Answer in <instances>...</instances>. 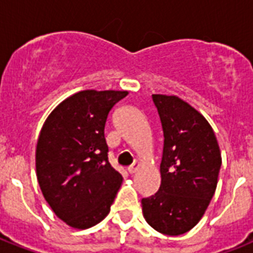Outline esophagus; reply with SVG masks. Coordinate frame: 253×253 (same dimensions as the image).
Masks as SVG:
<instances>
[{"label": "esophagus", "instance_id": "1", "mask_svg": "<svg viewBox=\"0 0 253 253\" xmlns=\"http://www.w3.org/2000/svg\"><path fill=\"white\" fill-rule=\"evenodd\" d=\"M139 166H140V164H139V162H135L132 166H130L128 168H127V172L130 173V174H134V173H136V170L139 169Z\"/></svg>", "mask_w": 253, "mask_h": 253}]
</instances>
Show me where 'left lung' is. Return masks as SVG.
<instances>
[{
	"mask_svg": "<svg viewBox=\"0 0 253 253\" xmlns=\"http://www.w3.org/2000/svg\"><path fill=\"white\" fill-rule=\"evenodd\" d=\"M164 147L162 184L143 198L147 223L164 235L177 236L196 226L218 184L222 158L215 134L202 114L176 95L152 94Z\"/></svg>",
	"mask_w": 253,
	"mask_h": 253,
	"instance_id": "1",
	"label": "left lung"
}]
</instances>
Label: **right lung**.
I'll return each mask as SVG.
<instances>
[{"label": "right lung", "instance_id": "obj_1", "mask_svg": "<svg viewBox=\"0 0 253 253\" xmlns=\"http://www.w3.org/2000/svg\"><path fill=\"white\" fill-rule=\"evenodd\" d=\"M128 91L83 90L64 99L45 119L38 139L37 177L53 212L84 230L110 211L122 176L109 163L107 115Z\"/></svg>", "mask_w": 253, "mask_h": 253}]
</instances>
